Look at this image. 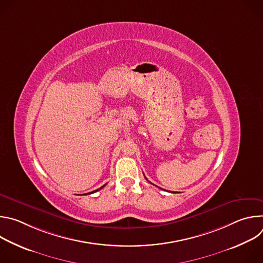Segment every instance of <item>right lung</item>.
I'll return each instance as SVG.
<instances>
[{"label": "right lung", "instance_id": "add662e5", "mask_svg": "<svg viewBox=\"0 0 263 263\" xmlns=\"http://www.w3.org/2000/svg\"><path fill=\"white\" fill-rule=\"evenodd\" d=\"M105 186H106V184H105V185H103V186H102V187H100V189H99V190H97V191H93V192H91V193H88V194H87V195H90V194H93V193H96V192H98V191H100V190H102V189H103V187H105Z\"/></svg>", "mask_w": 263, "mask_h": 263}]
</instances>
